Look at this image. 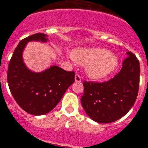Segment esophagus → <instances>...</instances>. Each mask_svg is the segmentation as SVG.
Instances as JSON below:
<instances>
[{
    "label": "esophagus",
    "mask_w": 148,
    "mask_h": 148,
    "mask_svg": "<svg viewBox=\"0 0 148 148\" xmlns=\"http://www.w3.org/2000/svg\"><path fill=\"white\" fill-rule=\"evenodd\" d=\"M75 81H76V82H77V83H80V82H81V77L78 74H77L76 75H75Z\"/></svg>",
    "instance_id": "34e87169"
}]
</instances>
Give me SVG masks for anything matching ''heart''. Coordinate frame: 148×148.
Segmentation results:
<instances>
[{"instance_id":"1","label":"heart","mask_w":148,"mask_h":148,"mask_svg":"<svg viewBox=\"0 0 148 148\" xmlns=\"http://www.w3.org/2000/svg\"><path fill=\"white\" fill-rule=\"evenodd\" d=\"M74 60L85 65L88 76L95 79L105 77L117 67L118 58L108 49L101 47L77 48L72 53Z\"/></svg>"}]
</instances>
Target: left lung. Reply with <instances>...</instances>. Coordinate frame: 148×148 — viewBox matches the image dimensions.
Wrapping results in <instances>:
<instances>
[{"label": "left lung", "instance_id": "1", "mask_svg": "<svg viewBox=\"0 0 148 148\" xmlns=\"http://www.w3.org/2000/svg\"><path fill=\"white\" fill-rule=\"evenodd\" d=\"M122 64L120 72L110 81L84 82L81 105L90 119L111 123L121 118L135 103L140 82V63L132 52Z\"/></svg>", "mask_w": 148, "mask_h": 148}]
</instances>
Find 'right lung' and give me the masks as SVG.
<instances>
[{"label":"right lung","instance_id":"add662e5","mask_svg":"<svg viewBox=\"0 0 148 148\" xmlns=\"http://www.w3.org/2000/svg\"><path fill=\"white\" fill-rule=\"evenodd\" d=\"M47 35L34 34L19 42L10 58L8 70V83L17 104L32 115H44L55 108L74 83L75 73L58 66L35 73L25 66L23 51L29 41L47 42Z\"/></svg>","mask_w":148,"mask_h":148}]
</instances>
